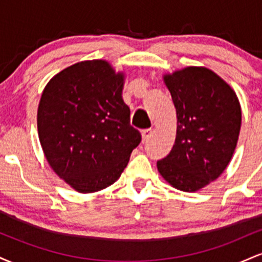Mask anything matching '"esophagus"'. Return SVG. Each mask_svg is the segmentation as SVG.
<instances>
[{
	"label": "esophagus",
	"mask_w": 262,
	"mask_h": 262,
	"mask_svg": "<svg viewBox=\"0 0 262 262\" xmlns=\"http://www.w3.org/2000/svg\"><path fill=\"white\" fill-rule=\"evenodd\" d=\"M152 135V130L151 129H145V130L141 132V139H143V143H146Z\"/></svg>",
	"instance_id": "1"
}]
</instances>
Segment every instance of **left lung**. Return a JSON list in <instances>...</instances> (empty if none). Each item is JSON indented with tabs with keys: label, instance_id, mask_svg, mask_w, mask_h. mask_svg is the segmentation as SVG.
<instances>
[{
	"label": "left lung",
	"instance_id": "left-lung-1",
	"mask_svg": "<svg viewBox=\"0 0 262 262\" xmlns=\"http://www.w3.org/2000/svg\"><path fill=\"white\" fill-rule=\"evenodd\" d=\"M176 108V139L158 170L172 187L196 192L223 173L231 160L242 127L236 93L203 66L164 75Z\"/></svg>",
	"mask_w": 262,
	"mask_h": 262
}]
</instances>
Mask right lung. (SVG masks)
Listing matches in <instances>:
<instances>
[{
    "mask_svg": "<svg viewBox=\"0 0 262 262\" xmlns=\"http://www.w3.org/2000/svg\"><path fill=\"white\" fill-rule=\"evenodd\" d=\"M124 74L86 60L56 74L38 106V135L50 167L80 193L114 183L141 135L122 97Z\"/></svg>",
    "mask_w": 262,
    "mask_h": 262,
    "instance_id": "1",
    "label": "right lung"
}]
</instances>
